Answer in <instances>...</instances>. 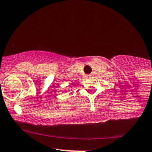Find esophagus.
I'll use <instances>...</instances> for the list:
<instances>
[{"mask_svg": "<svg viewBox=\"0 0 152 152\" xmlns=\"http://www.w3.org/2000/svg\"><path fill=\"white\" fill-rule=\"evenodd\" d=\"M91 76H92V75H91V74H89V75H88V77H91Z\"/></svg>", "mask_w": 152, "mask_h": 152, "instance_id": "esophagus-1", "label": "esophagus"}]
</instances>
